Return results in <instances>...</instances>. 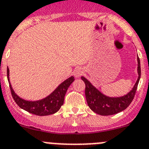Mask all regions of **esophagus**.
I'll return each mask as SVG.
<instances>
[{
	"mask_svg": "<svg viewBox=\"0 0 149 149\" xmlns=\"http://www.w3.org/2000/svg\"><path fill=\"white\" fill-rule=\"evenodd\" d=\"M83 72H84V71H83L82 68H77V69H76V70H75V71H74L75 77H76V78L80 77V76H81V75L83 74Z\"/></svg>",
	"mask_w": 149,
	"mask_h": 149,
	"instance_id": "obj_1",
	"label": "esophagus"
}]
</instances>
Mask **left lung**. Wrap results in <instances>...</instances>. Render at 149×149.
Wrapping results in <instances>:
<instances>
[{"instance_id":"left-lung-1","label":"left lung","mask_w":149,"mask_h":149,"mask_svg":"<svg viewBox=\"0 0 149 149\" xmlns=\"http://www.w3.org/2000/svg\"><path fill=\"white\" fill-rule=\"evenodd\" d=\"M137 71L139 74L137 81L134 86L133 89L128 94L122 97L111 98L104 96L96 88H94L89 81L81 76V79L85 84V96H86L87 102L89 108L93 112L102 116H108V115L116 114L119 112H121L129 106V104L134 98L138 83L141 76L140 61L139 57H137Z\"/></svg>"}]
</instances>
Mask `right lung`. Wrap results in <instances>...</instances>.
Returning a JSON list of instances; mask_svg holds the SVG:
<instances>
[{"label":"right lung","mask_w":149,"mask_h":149,"mask_svg":"<svg viewBox=\"0 0 149 149\" xmlns=\"http://www.w3.org/2000/svg\"><path fill=\"white\" fill-rule=\"evenodd\" d=\"M9 68H7V79L8 81H9ZM74 80L75 79L73 76L70 77L64 82L61 83L47 97L35 102H29L22 100L15 93L10 82L9 84L13 100L20 108L33 114L38 115V116H47L56 113L60 109L61 105L64 104V100L67 91Z\"/></svg>","instance_id":"right-lung-1"}]
</instances>
